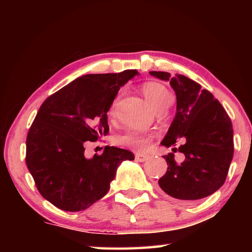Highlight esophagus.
<instances>
[{
    "label": "esophagus",
    "instance_id": "34e87169",
    "mask_svg": "<svg viewBox=\"0 0 252 252\" xmlns=\"http://www.w3.org/2000/svg\"><path fill=\"white\" fill-rule=\"evenodd\" d=\"M148 156L147 155H143V153H136L135 155V160L139 161V162H144L148 160Z\"/></svg>",
    "mask_w": 252,
    "mask_h": 252
}]
</instances>
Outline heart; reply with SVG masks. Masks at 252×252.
Here are the masks:
<instances>
[{
	"label": "heart",
	"mask_w": 252,
	"mask_h": 252,
	"mask_svg": "<svg viewBox=\"0 0 252 252\" xmlns=\"http://www.w3.org/2000/svg\"><path fill=\"white\" fill-rule=\"evenodd\" d=\"M142 92L149 103L156 111L171 103V95L164 85L158 82H146L142 85ZM114 113V104L109 111L110 116ZM152 134L149 132H142L136 130H126L121 134H118L114 142L120 146L133 148L135 150H144L150 143Z\"/></svg>",
	"instance_id": "heart-1"
}]
</instances>
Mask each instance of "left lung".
Listing matches in <instances>:
<instances>
[{"label":"left lung","instance_id":"1","mask_svg":"<svg viewBox=\"0 0 252 252\" xmlns=\"http://www.w3.org/2000/svg\"><path fill=\"white\" fill-rule=\"evenodd\" d=\"M156 78L169 81L177 96V113L161 144L174 147L185 155L177 163L173 153L163 158L168 170L159 186L170 197L194 201L216 192L225 181L233 157V129L228 113L212 93L182 74L151 71Z\"/></svg>","mask_w":252,"mask_h":252}]
</instances>
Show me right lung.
Instances as JSON below:
<instances>
[{
	"mask_svg": "<svg viewBox=\"0 0 252 252\" xmlns=\"http://www.w3.org/2000/svg\"><path fill=\"white\" fill-rule=\"evenodd\" d=\"M139 74H87L53 93L40 106L27 136L25 162L42 197L64 211H81L103 198L125 160V149L108 147L84 157L87 141L109 133L108 111L120 87Z\"/></svg>",
	"mask_w": 252,
	"mask_h": 252,
	"instance_id": "obj_1",
	"label": "right lung"
}]
</instances>
